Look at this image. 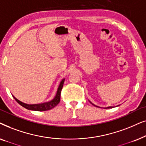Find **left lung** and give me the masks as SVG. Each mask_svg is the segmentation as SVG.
<instances>
[{"mask_svg": "<svg viewBox=\"0 0 146 146\" xmlns=\"http://www.w3.org/2000/svg\"><path fill=\"white\" fill-rule=\"evenodd\" d=\"M91 103V104H92V103H91V102H90ZM93 106H95V105L94 104H93ZM96 107H98V106H96ZM113 108V107H108V108Z\"/></svg>", "mask_w": 146, "mask_h": 146, "instance_id": "obj_1", "label": "left lung"}]
</instances>
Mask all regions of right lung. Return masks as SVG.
<instances>
[{
	"label": "right lung",
	"mask_w": 146,
	"mask_h": 146,
	"mask_svg": "<svg viewBox=\"0 0 146 146\" xmlns=\"http://www.w3.org/2000/svg\"><path fill=\"white\" fill-rule=\"evenodd\" d=\"M64 81H65V79H62V81L60 83L59 86L58 87L57 93H56V96L55 98L53 100H51L50 102L43 103V104H27L25 103L21 102V101L17 100L16 98H15L13 96V98L16 102L21 105V106H23V108L27 109L29 110H33V111H47L49 110H51L55 108V106H57L59 103L60 102V99H61V89L63 88Z\"/></svg>",
	"instance_id": "obj_1"
}]
</instances>
